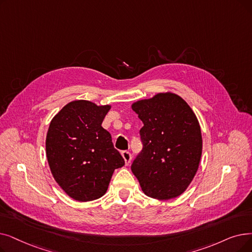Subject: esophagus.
Returning <instances> with one entry per match:
<instances>
[{"instance_id":"34e87169","label":"esophagus","mask_w":252,"mask_h":252,"mask_svg":"<svg viewBox=\"0 0 252 252\" xmlns=\"http://www.w3.org/2000/svg\"><path fill=\"white\" fill-rule=\"evenodd\" d=\"M122 156H123V158H124V159H125L126 165L127 166L128 163L130 162V160H132V155H130V153H129L128 151H123Z\"/></svg>"}]
</instances>
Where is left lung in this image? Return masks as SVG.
<instances>
[{
  "mask_svg": "<svg viewBox=\"0 0 252 252\" xmlns=\"http://www.w3.org/2000/svg\"><path fill=\"white\" fill-rule=\"evenodd\" d=\"M143 123L140 129L143 150L132 172L142 191L157 200L182 194L191 183L202 157L201 126L192 109L170 92L132 104Z\"/></svg>",
  "mask_w": 252,
  "mask_h": 252,
  "instance_id": "1",
  "label": "left lung"
}]
</instances>
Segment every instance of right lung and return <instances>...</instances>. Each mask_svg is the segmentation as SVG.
Wrapping results in <instances>:
<instances>
[{
	"label": "right lung",
	"instance_id": "obj_1",
	"mask_svg": "<svg viewBox=\"0 0 252 252\" xmlns=\"http://www.w3.org/2000/svg\"><path fill=\"white\" fill-rule=\"evenodd\" d=\"M111 105L86 100L68 103L51 119L46 157L54 180L70 198L79 202L103 196L115 169L125 160L102 126Z\"/></svg>",
	"mask_w": 252,
	"mask_h": 252
}]
</instances>
